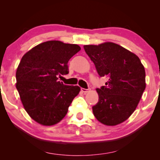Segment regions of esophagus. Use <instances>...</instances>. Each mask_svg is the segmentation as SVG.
I'll use <instances>...</instances> for the list:
<instances>
[{
  "mask_svg": "<svg viewBox=\"0 0 160 160\" xmlns=\"http://www.w3.org/2000/svg\"><path fill=\"white\" fill-rule=\"evenodd\" d=\"M81 91L86 94V93H87L88 92L90 91V89H84V88H81Z\"/></svg>",
  "mask_w": 160,
  "mask_h": 160,
  "instance_id": "esophagus-1",
  "label": "esophagus"
}]
</instances>
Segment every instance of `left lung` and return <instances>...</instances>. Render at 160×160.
Returning a JSON list of instances; mask_svg holds the SVG:
<instances>
[{
  "label": "left lung",
  "mask_w": 160,
  "mask_h": 160,
  "mask_svg": "<svg viewBox=\"0 0 160 160\" xmlns=\"http://www.w3.org/2000/svg\"><path fill=\"white\" fill-rule=\"evenodd\" d=\"M100 77L108 78L97 89L98 102L92 107L95 118L106 126L126 121L136 109L145 87V70L141 60L124 47L111 43L83 46Z\"/></svg>",
  "instance_id": "1"
}]
</instances>
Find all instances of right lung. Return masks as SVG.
Masks as SVG:
<instances>
[{
	"instance_id": "add662e5",
	"label": "right lung",
	"mask_w": 160,
	"mask_h": 160,
	"mask_svg": "<svg viewBox=\"0 0 160 160\" xmlns=\"http://www.w3.org/2000/svg\"><path fill=\"white\" fill-rule=\"evenodd\" d=\"M80 50L77 44L49 40L40 43L22 58L16 70V89L24 108L43 126L59 122L79 94L78 86H68L58 77L68 74V62Z\"/></svg>"
}]
</instances>
